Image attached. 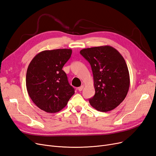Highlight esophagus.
I'll list each match as a JSON object with an SVG mask.
<instances>
[{"label": "esophagus", "mask_w": 156, "mask_h": 156, "mask_svg": "<svg viewBox=\"0 0 156 156\" xmlns=\"http://www.w3.org/2000/svg\"><path fill=\"white\" fill-rule=\"evenodd\" d=\"M83 88H84V86H83V85H82V86H80V87H79V88H78V90L79 91V92H80V91H82V90H83Z\"/></svg>", "instance_id": "esophagus-1"}]
</instances>
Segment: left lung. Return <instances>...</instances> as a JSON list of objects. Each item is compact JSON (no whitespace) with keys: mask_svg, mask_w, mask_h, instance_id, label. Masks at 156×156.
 Segmentation results:
<instances>
[{"mask_svg":"<svg viewBox=\"0 0 156 156\" xmlns=\"http://www.w3.org/2000/svg\"><path fill=\"white\" fill-rule=\"evenodd\" d=\"M91 65L95 93L89 99L97 110H114L126 98L130 87V75L121 53L110 46L85 48L80 51Z\"/></svg>","mask_w":156,"mask_h":156,"instance_id":"left-lung-1","label":"left lung"}]
</instances>
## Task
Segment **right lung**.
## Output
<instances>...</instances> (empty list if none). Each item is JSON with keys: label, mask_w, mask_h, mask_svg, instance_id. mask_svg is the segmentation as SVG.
Returning a JSON list of instances; mask_svg holds the SVG:
<instances>
[{"label": "right lung", "mask_w": 156, "mask_h": 156, "mask_svg": "<svg viewBox=\"0 0 156 156\" xmlns=\"http://www.w3.org/2000/svg\"><path fill=\"white\" fill-rule=\"evenodd\" d=\"M72 53L71 49L44 50L30 62L26 72V88L32 101L42 110L59 112L74 94V88L62 70Z\"/></svg>", "instance_id": "obj_1"}]
</instances>
